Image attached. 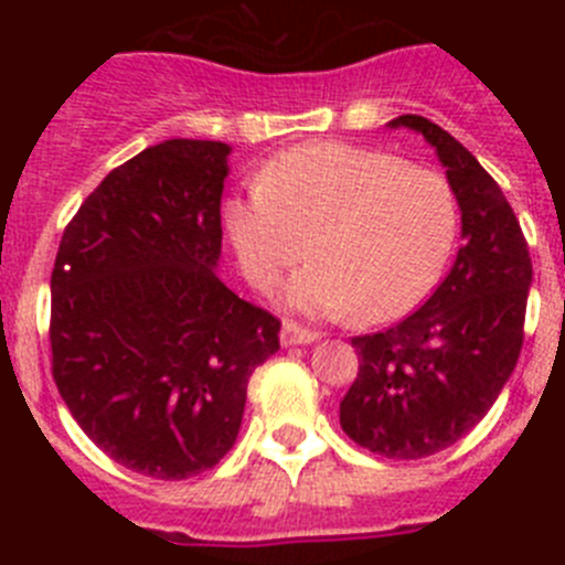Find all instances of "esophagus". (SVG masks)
<instances>
[{
	"label": "esophagus",
	"instance_id": "obj_1",
	"mask_svg": "<svg viewBox=\"0 0 565 565\" xmlns=\"http://www.w3.org/2000/svg\"><path fill=\"white\" fill-rule=\"evenodd\" d=\"M279 339H282V344H286V348H291V344L313 342V339H319V333L306 331V328H299L297 322H286V326H282V333H279Z\"/></svg>",
	"mask_w": 565,
	"mask_h": 565
}]
</instances>
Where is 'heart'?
Wrapping results in <instances>:
<instances>
[{"mask_svg":"<svg viewBox=\"0 0 565 565\" xmlns=\"http://www.w3.org/2000/svg\"><path fill=\"white\" fill-rule=\"evenodd\" d=\"M226 228L252 286H288L291 306L379 322L418 306L456 248L458 201L436 169L351 143H306L277 154L259 186L226 203ZM315 243H310V237Z\"/></svg>","mask_w":565,"mask_h":565,"instance_id":"1","label":"heart"}]
</instances>
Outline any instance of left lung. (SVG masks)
I'll use <instances>...</instances> for the list:
<instances>
[{
    "label": "left lung",
    "instance_id": "obj_1",
    "mask_svg": "<svg viewBox=\"0 0 565 565\" xmlns=\"http://www.w3.org/2000/svg\"><path fill=\"white\" fill-rule=\"evenodd\" d=\"M391 127L436 147L461 206L463 246L418 311L351 339L359 373L339 424L364 450L411 461L456 444L495 404L521 356L532 259L501 186L467 147L422 115H398Z\"/></svg>",
    "mask_w": 565,
    "mask_h": 565
}]
</instances>
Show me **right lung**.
Listing matches in <instances>:
<instances>
[{
    "instance_id": "right-lung-1",
    "label": "right lung",
    "mask_w": 565,
    "mask_h": 565,
    "mask_svg": "<svg viewBox=\"0 0 565 565\" xmlns=\"http://www.w3.org/2000/svg\"><path fill=\"white\" fill-rule=\"evenodd\" d=\"M228 143L172 138L89 192L50 277L53 382L98 450L161 481L232 450L279 319L228 291L221 198Z\"/></svg>"
}]
</instances>
